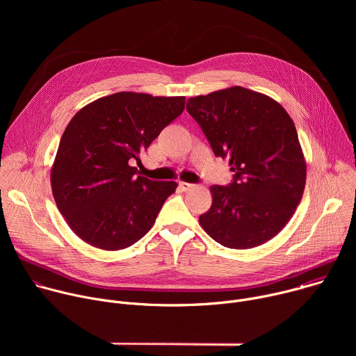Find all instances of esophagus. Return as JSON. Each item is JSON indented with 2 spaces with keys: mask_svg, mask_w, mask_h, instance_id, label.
Here are the masks:
<instances>
[{
  "mask_svg": "<svg viewBox=\"0 0 356 356\" xmlns=\"http://www.w3.org/2000/svg\"><path fill=\"white\" fill-rule=\"evenodd\" d=\"M179 187L181 191H188L194 187V184H190V183H186V181H179Z\"/></svg>",
  "mask_w": 356,
  "mask_h": 356,
  "instance_id": "obj_1",
  "label": "esophagus"
}]
</instances>
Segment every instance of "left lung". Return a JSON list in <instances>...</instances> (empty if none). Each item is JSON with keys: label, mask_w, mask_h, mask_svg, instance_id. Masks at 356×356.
<instances>
[{"label": "left lung", "mask_w": 356, "mask_h": 356, "mask_svg": "<svg viewBox=\"0 0 356 356\" xmlns=\"http://www.w3.org/2000/svg\"><path fill=\"white\" fill-rule=\"evenodd\" d=\"M187 111L214 155L229 159L234 180L211 186L213 204L198 221L231 249L259 246L290 221L307 166L294 122L269 95L239 86L187 99Z\"/></svg>", "instance_id": "1"}]
</instances>
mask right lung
Masks as SVG:
<instances>
[{
	"mask_svg": "<svg viewBox=\"0 0 356 356\" xmlns=\"http://www.w3.org/2000/svg\"><path fill=\"white\" fill-rule=\"evenodd\" d=\"M184 97L121 91L83 107L66 127L50 184L70 229L91 246L118 250L155 224L176 181H154L131 166L184 110Z\"/></svg>",
	"mask_w": 356,
	"mask_h": 356,
	"instance_id": "1",
	"label": "right lung"
}]
</instances>
